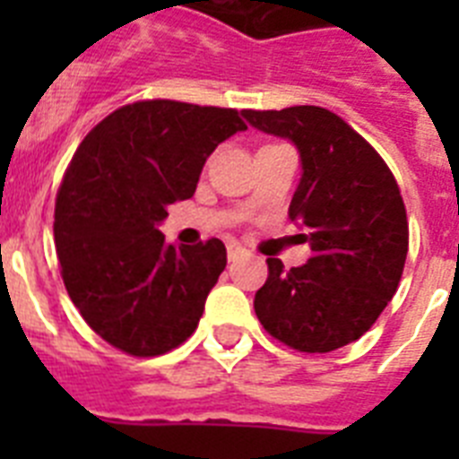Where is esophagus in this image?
Masks as SVG:
<instances>
[{
    "label": "esophagus",
    "instance_id": "34e87169",
    "mask_svg": "<svg viewBox=\"0 0 459 459\" xmlns=\"http://www.w3.org/2000/svg\"><path fill=\"white\" fill-rule=\"evenodd\" d=\"M243 255H248V250L241 248L237 241L227 243V257H230V262H237V259L243 257Z\"/></svg>",
    "mask_w": 459,
    "mask_h": 459
}]
</instances>
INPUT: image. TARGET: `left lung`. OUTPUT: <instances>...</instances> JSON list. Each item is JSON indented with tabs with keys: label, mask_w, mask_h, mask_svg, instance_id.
I'll return each instance as SVG.
<instances>
[{
	"label": "left lung",
	"mask_w": 459,
	"mask_h": 459,
	"mask_svg": "<svg viewBox=\"0 0 459 459\" xmlns=\"http://www.w3.org/2000/svg\"><path fill=\"white\" fill-rule=\"evenodd\" d=\"M257 131L285 137L301 156L290 218L312 257L291 266L269 257L255 294L262 326L287 347L326 354L354 342L395 294L409 250L403 195L384 158L338 115L317 105L243 109Z\"/></svg>",
	"instance_id": "8db88e82"
}]
</instances>
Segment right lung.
I'll return each mask as SVG.
<instances>
[{"label": "right lung", "instance_id": "obj_1", "mask_svg": "<svg viewBox=\"0 0 459 459\" xmlns=\"http://www.w3.org/2000/svg\"><path fill=\"white\" fill-rule=\"evenodd\" d=\"M246 128L237 109L140 100L82 140L56 193L55 246L71 301L105 342L158 356L193 335L227 250L221 238L172 246L158 225Z\"/></svg>", "mask_w": 459, "mask_h": 459}]
</instances>
